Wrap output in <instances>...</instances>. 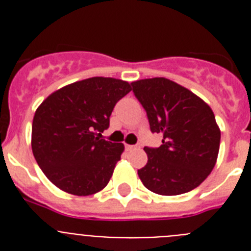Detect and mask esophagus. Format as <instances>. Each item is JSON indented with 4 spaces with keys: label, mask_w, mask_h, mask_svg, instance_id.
Masks as SVG:
<instances>
[{
    "label": "esophagus",
    "mask_w": 251,
    "mask_h": 251,
    "mask_svg": "<svg viewBox=\"0 0 251 251\" xmlns=\"http://www.w3.org/2000/svg\"><path fill=\"white\" fill-rule=\"evenodd\" d=\"M139 146H127V150L128 151H134V150H138Z\"/></svg>",
    "instance_id": "1"
}]
</instances>
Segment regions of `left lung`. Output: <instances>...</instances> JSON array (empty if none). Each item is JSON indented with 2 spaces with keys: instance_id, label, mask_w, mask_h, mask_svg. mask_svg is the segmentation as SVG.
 Segmentation results:
<instances>
[{
  "instance_id": "8db88e82",
  "label": "left lung",
  "mask_w": 251,
  "mask_h": 251,
  "mask_svg": "<svg viewBox=\"0 0 251 251\" xmlns=\"http://www.w3.org/2000/svg\"><path fill=\"white\" fill-rule=\"evenodd\" d=\"M133 93L147 113L158 148L145 147L147 165L138 170L143 185L163 196L191 191L211 174L220 148L214 112L196 94L166 77L133 81Z\"/></svg>"
}]
</instances>
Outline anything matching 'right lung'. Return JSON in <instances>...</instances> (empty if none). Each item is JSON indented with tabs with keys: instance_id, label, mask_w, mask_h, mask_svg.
<instances>
[{
	"instance_id": "obj_1",
	"label": "right lung",
	"mask_w": 251,
	"mask_h": 251,
	"mask_svg": "<svg viewBox=\"0 0 251 251\" xmlns=\"http://www.w3.org/2000/svg\"><path fill=\"white\" fill-rule=\"evenodd\" d=\"M132 90L127 81L95 76L50 94L36 109L31 147L37 165L60 190L89 196L103 190L124 151L101 139L117 101Z\"/></svg>"
}]
</instances>
